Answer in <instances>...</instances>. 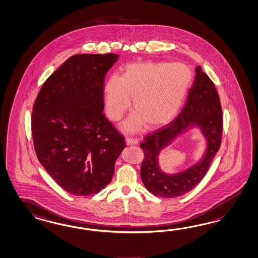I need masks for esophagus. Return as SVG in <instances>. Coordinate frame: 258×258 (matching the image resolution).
<instances>
[{"label":"esophagus","instance_id":"1","mask_svg":"<svg viewBox=\"0 0 258 258\" xmlns=\"http://www.w3.org/2000/svg\"><path fill=\"white\" fill-rule=\"evenodd\" d=\"M125 141L127 145H137L139 143V140L133 138H126Z\"/></svg>","mask_w":258,"mask_h":258}]
</instances>
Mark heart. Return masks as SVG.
Instances as JSON below:
<instances>
[{"mask_svg":"<svg viewBox=\"0 0 258 258\" xmlns=\"http://www.w3.org/2000/svg\"><path fill=\"white\" fill-rule=\"evenodd\" d=\"M192 73L183 63L164 61L134 62L125 66L122 75H110L103 86L105 109L117 121L130 108L135 111L122 128L140 131L146 124L156 129L175 118L190 88Z\"/></svg>","mask_w":258,"mask_h":258,"instance_id":"heart-1","label":"heart"}]
</instances>
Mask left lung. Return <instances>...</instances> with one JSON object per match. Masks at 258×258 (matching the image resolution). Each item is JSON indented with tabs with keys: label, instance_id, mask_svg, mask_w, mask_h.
Returning a JSON list of instances; mask_svg holds the SVG:
<instances>
[{
	"label": "left lung",
	"instance_id": "left-lung-1",
	"mask_svg": "<svg viewBox=\"0 0 258 258\" xmlns=\"http://www.w3.org/2000/svg\"><path fill=\"white\" fill-rule=\"evenodd\" d=\"M197 127L206 140L202 157L190 167L175 174H167L159 166V155L178 136ZM222 110L220 97L212 80L201 67L182 112L167 125L151 133L140 143L144 153L140 176L145 187L155 196L174 198L192 190L206 175L214 156L221 147Z\"/></svg>",
	"mask_w": 258,
	"mask_h": 258
}]
</instances>
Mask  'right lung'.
<instances>
[{
	"instance_id": "add662e5",
	"label": "right lung",
	"mask_w": 258,
	"mask_h": 258,
	"mask_svg": "<svg viewBox=\"0 0 258 258\" xmlns=\"http://www.w3.org/2000/svg\"><path fill=\"white\" fill-rule=\"evenodd\" d=\"M116 53L75 54L45 81L34 103L32 135L40 164L75 196L101 191L125 148L104 117L103 81Z\"/></svg>"
}]
</instances>
